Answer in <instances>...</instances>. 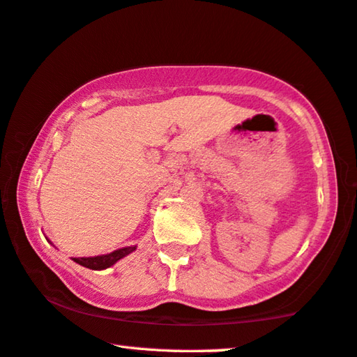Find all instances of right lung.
Returning a JSON list of instances; mask_svg holds the SVG:
<instances>
[{
	"label": "right lung",
	"instance_id": "1",
	"mask_svg": "<svg viewBox=\"0 0 357 357\" xmlns=\"http://www.w3.org/2000/svg\"><path fill=\"white\" fill-rule=\"evenodd\" d=\"M137 248L135 246H128V248H122V250L112 251L109 254H105V256H97V257H75L76 264L82 265V267L90 268V270H105L111 265H114L117 260H121L122 257H126L127 254L133 252Z\"/></svg>",
	"mask_w": 357,
	"mask_h": 357
}]
</instances>
